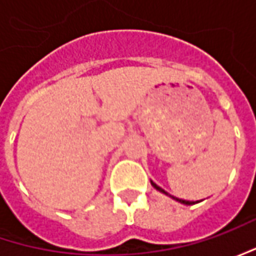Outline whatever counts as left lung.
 <instances>
[{"label":"left lung","instance_id":"left-lung-1","mask_svg":"<svg viewBox=\"0 0 256 256\" xmlns=\"http://www.w3.org/2000/svg\"><path fill=\"white\" fill-rule=\"evenodd\" d=\"M151 185H152V186L155 188V190H156V191L162 192V194H165V195H170L168 192L165 191V190H162L161 186H158V185H156V184H155L154 181H151ZM170 196H171L172 200H175V201H178V202H181V204H184V205H194V204H195V202H192V201H185V200H181V198H175V196H172V195H170Z\"/></svg>","mask_w":256,"mask_h":256}]
</instances>
